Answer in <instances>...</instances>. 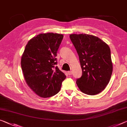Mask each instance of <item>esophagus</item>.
Masks as SVG:
<instances>
[{"label": "esophagus", "mask_w": 127, "mask_h": 127, "mask_svg": "<svg viewBox=\"0 0 127 127\" xmlns=\"http://www.w3.org/2000/svg\"><path fill=\"white\" fill-rule=\"evenodd\" d=\"M68 75H72V72L71 71H68Z\"/></svg>", "instance_id": "1"}]
</instances>
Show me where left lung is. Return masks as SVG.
I'll list each match as a JSON object with an SVG mask.
<instances>
[{
  "mask_svg": "<svg viewBox=\"0 0 127 127\" xmlns=\"http://www.w3.org/2000/svg\"><path fill=\"white\" fill-rule=\"evenodd\" d=\"M70 39L76 49L82 76L76 84L88 95H96L105 89L111 77L113 66L109 46L96 36L72 34Z\"/></svg>",
  "mask_w": 127,
  "mask_h": 127,
  "instance_id": "8db88e82",
  "label": "left lung"
}]
</instances>
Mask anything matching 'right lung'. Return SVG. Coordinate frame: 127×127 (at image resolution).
Masks as SVG:
<instances>
[{
    "label": "right lung",
    "instance_id": "right-lung-1",
    "mask_svg": "<svg viewBox=\"0 0 127 127\" xmlns=\"http://www.w3.org/2000/svg\"><path fill=\"white\" fill-rule=\"evenodd\" d=\"M62 34L41 33L28 41L21 56V66L28 86L42 98L57 94L66 76L56 64Z\"/></svg>",
    "mask_w": 127,
    "mask_h": 127
}]
</instances>
